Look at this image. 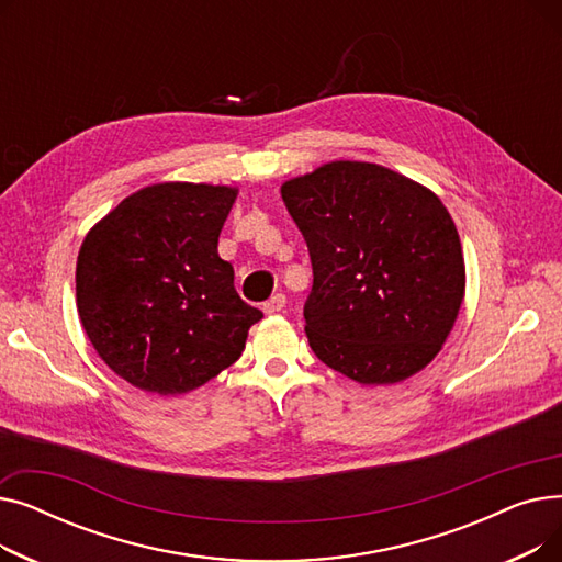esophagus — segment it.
<instances>
[{"label":"esophagus","mask_w":562,"mask_h":562,"mask_svg":"<svg viewBox=\"0 0 562 562\" xmlns=\"http://www.w3.org/2000/svg\"><path fill=\"white\" fill-rule=\"evenodd\" d=\"M284 305H286V296H284V293H276V296H271L269 301L263 303L261 310H263L266 314H278V312L284 310Z\"/></svg>","instance_id":"34e87169"}]
</instances>
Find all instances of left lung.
<instances>
[{
  "label": "left lung",
  "mask_w": 562,
  "mask_h": 562,
  "mask_svg": "<svg viewBox=\"0 0 562 562\" xmlns=\"http://www.w3.org/2000/svg\"><path fill=\"white\" fill-rule=\"evenodd\" d=\"M312 259L305 333L314 356L362 385L422 371L464 299L460 236L426 187L364 161L282 184Z\"/></svg>",
  "instance_id": "1"
}]
</instances>
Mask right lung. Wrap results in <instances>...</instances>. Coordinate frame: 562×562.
<instances>
[{"label":"right lung","mask_w":562,"mask_h":562,"mask_svg":"<svg viewBox=\"0 0 562 562\" xmlns=\"http://www.w3.org/2000/svg\"><path fill=\"white\" fill-rule=\"evenodd\" d=\"M236 189L166 182L125 198L86 234L77 310L98 356L130 385L187 394L241 358L263 314L234 289L218 234Z\"/></svg>","instance_id":"1"}]
</instances>
